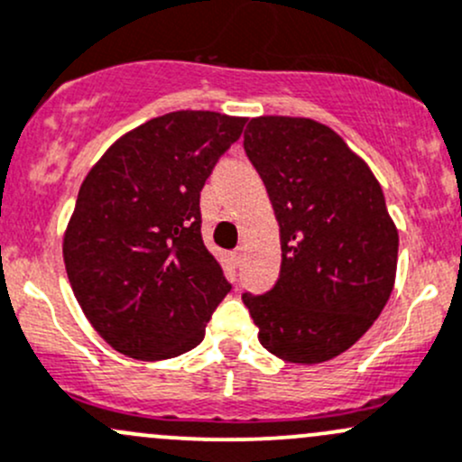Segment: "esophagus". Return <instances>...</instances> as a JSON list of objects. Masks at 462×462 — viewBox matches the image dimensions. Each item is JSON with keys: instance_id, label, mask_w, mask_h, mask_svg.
Returning a JSON list of instances; mask_svg holds the SVG:
<instances>
[{"instance_id": "34e87169", "label": "esophagus", "mask_w": 462, "mask_h": 462, "mask_svg": "<svg viewBox=\"0 0 462 462\" xmlns=\"http://www.w3.org/2000/svg\"><path fill=\"white\" fill-rule=\"evenodd\" d=\"M232 261H235L236 265H239L241 261H244V247H236V250L232 252Z\"/></svg>"}]
</instances>
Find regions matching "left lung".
<instances>
[{
	"label": "left lung",
	"mask_w": 462,
	"mask_h": 462,
	"mask_svg": "<svg viewBox=\"0 0 462 462\" xmlns=\"http://www.w3.org/2000/svg\"><path fill=\"white\" fill-rule=\"evenodd\" d=\"M281 227V272L265 294H244L259 341L288 363L349 349L385 308L398 230L367 163L328 125L256 116L244 134Z\"/></svg>",
	"instance_id": "1"
}]
</instances>
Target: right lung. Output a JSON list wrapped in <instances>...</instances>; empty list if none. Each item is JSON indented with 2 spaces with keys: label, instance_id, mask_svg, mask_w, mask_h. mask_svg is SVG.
<instances>
[{
  "label": "right lung",
  "instance_id": "add662e5",
  "mask_svg": "<svg viewBox=\"0 0 462 462\" xmlns=\"http://www.w3.org/2000/svg\"><path fill=\"white\" fill-rule=\"evenodd\" d=\"M244 116L177 110L106 150L64 236L68 281L116 352L163 361L197 347L232 290L201 239L199 199Z\"/></svg>",
  "mask_w": 462,
  "mask_h": 462
}]
</instances>
